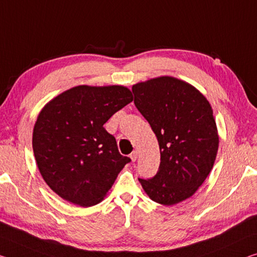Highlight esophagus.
I'll list each match as a JSON object with an SVG mask.
<instances>
[{"instance_id": "1", "label": "esophagus", "mask_w": 257, "mask_h": 257, "mask_svg": "<svg viewBox=\"0 0 257 257\" xmlns=\"http://www.w3.org/2000/svg\"><path fill=\"white\" fill-rule=\"evenodd\" d=\"M137 158H138V153H137V151H134V152L130 154V159H132V161L133 162H135L136 160H137Z\"/></svg>"}]
</instances>
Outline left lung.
<instances>
[{
    "label": "left lung",
    "mask_w": 257,
    "mask_h": 257,
    "mask_svg": "<svg viewBox=\"0 0 257 257\" xmlns=\"http://www.w3.org/2000/svg\"><path fill=\"white\" fill-rule=\"evenodd\" d=\"M133 92L161 154L156 176L138 181L153 201L176 205L192 197L213 169L219 144L213 108L197 88L174 76L138 82Z\"/></svg>",
    "instance_id": "8db88e82"
}]
</instances>
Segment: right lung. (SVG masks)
<instances>
[{
  "instance_id": "right-lung-1",
  "label": "right lung",
  "mask_w": 257,
  "mask_h": 257,
  "mask_svg": "<svg viewBox=\"0 0 257 257\" xmlns=\"http://www.w3.org/2000/svg\"><path fill=\"white\" fill-rule=\"evenodd\" d=\"M124 85H77L44 105L33 129L34 157L44 182L64 200L90 207L104 200L130 162L103 125L132 103Z\"/></svg>"
}]
</instances>
